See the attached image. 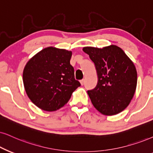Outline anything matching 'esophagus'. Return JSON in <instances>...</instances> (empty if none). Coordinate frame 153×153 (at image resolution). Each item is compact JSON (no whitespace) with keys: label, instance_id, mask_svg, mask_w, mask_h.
Returning a JSON list of instances; mask_svg holds the SVG:
<instances>
[{"label":"esophagus","instance_id":"esophagus-1","mask_svg":"<svg viewBox=\"0 0 153 153\" xmlns=\"http://www.w3.org/2000/svg\"><path fill=\"white\" fill-rule=\"evenodd\" d=\"M80 82V84L82 85H84V83H85V80H84V79H82V80H81Z\"/></svg>","mask_w":153,"mask_h":153}]
</instances>
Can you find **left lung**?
I'll use <instances>...</instances> for the list:
<instances>
[{
	"mask_svg": "<svg viewBox=\"0 0 153 153\" xmlns=\"http://www.w3.org/2000/svg\"><path fill=\"white\" fill-rule=\"evenodd\" d=\"M82 50L93 61L97 73L96 88L88 91L94 107L106 116L123 111L136 89L137 71L133 61L116 45L102 49L86 46Z\"/></svg>",
	"mask_w": 153,
	"mask_h": 153,
	"instance_id": "1",
	"label": "left lung"
}]
</instances>
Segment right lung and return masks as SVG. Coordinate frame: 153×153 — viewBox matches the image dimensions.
Segmentation results:
<instances>
[{
    "label": "right lung",
    "mask_w": 153,
    "mask_h": 153,
    "mask_svg": "<svg viewBox=\"0 0 153 153\" xmlns=\"http://www.w3.org/2000/svg\"><path fill=\"white\" fill-rule=\"evenodd\" d=\"M72 51L49 46L29 60L23 71V83L28 97L46 111L59 109L80 86L74 78L70 61Z\"/></svg>",
    "instance_id": "right-lung-1"
}]
</instances>
